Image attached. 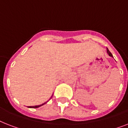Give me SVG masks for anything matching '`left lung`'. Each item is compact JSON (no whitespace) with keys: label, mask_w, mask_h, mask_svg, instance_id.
Instances as JSON below:
<instances>
[{"label":"left lung","mask_w":128,"mask_h":128,"mask_svg":"<svg viewBox=\"0 0 128 128\" xmlns=\"http://www.w3.org/2000/svg\"><path fill=\"white\" fill-rule=\"evenodd\" d=\"M107 52H108V54H109L110 56H111V57H113V56H112V53L110 52L109 50H108V48H107Z\"/></svg>","instance_id":"left-lung-1"}]
</instances>
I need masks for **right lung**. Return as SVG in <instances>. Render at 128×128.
<instances>
[{"instance_id":"add662e5","label":"right lung","mask_w":128,"mask_h":128,"mask_svg":"<svg viewBox=\"0 0 128 128\" xmlns=\"http://www.w3.org/2000/svg\"><path fill=\"white\" fill-rule=\"evenodd\" d=\"M45 104V103H44ZM44 104H42V105H40V106H29V108H37L40 107V106H41L44 105Z\"/></svg>"}]
</instances>
